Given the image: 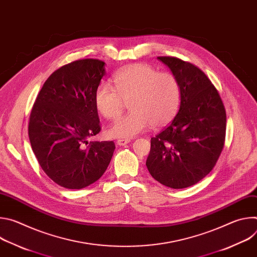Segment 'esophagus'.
<instances>
[{
	"mask_svg": "<svg viewBox=\"0 0 257 257\" xmlns=\"http://www.w3.org/2000/svg\"><path fill=\"white\" fill-rule=\"evenodd\" d=\"M130 142V139H118L117 140V144L120 146H123L125 144H128Z\"/></svg>",
	"mask_w": 257,
	"mask_h": 257,
	"instance_id": "esophagus-1",
	"label": "esophagus"
}]
</instances>
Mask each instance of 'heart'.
<instances>
[{"label": "heart", "mask_w": 257, "mask_h": 257, "mask_svg": "<svg viewBox=\"0 0 257 257\" xmlns=\"http://www.w3.org/2000/svg\"><path fill=\"white\" fill-rule=\"evenodd\" d=\"M117 91L107 82H100L94 92V105L105 119L118 117L129 100L131 112L118 118L106 129L113 138H132L148 129L167 125L175 117L181 96L177 78L155 67L137 63L114 75Z\"/></svg>", "instance_id": "b5f03b06"}]
</instances>
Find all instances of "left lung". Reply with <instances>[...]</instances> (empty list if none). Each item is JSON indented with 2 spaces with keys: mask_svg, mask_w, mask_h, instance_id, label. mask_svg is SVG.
I'll list each match as a JSON object with an SVG mask.
<instances>
[{
  "mask_svg": "<svg viewBox=\"0 0 257 257\" xmlns=\"http://www.w3.org/2000/svg\"><path fill=\"white\" fill-rule=\"evenodd\" d=\"M158 59L180 84V107L170 125L151 139L146 167L161 184L182 189L196 184L214 167L224 148L226 109L198 67L174 57Z\"/></svg>",
  "mask_w": 257,
  "mask_h": 257,
  "instance_id": "left-lung-1",
  "label": "left lung"
}]
</instances>
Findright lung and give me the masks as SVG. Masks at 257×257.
<instances>
[{
	"label": "right lung",
	"mask_w": 257,
	"mask_h": 257,
	"mask_svg": "<svg viewBox=\"0 0 257 257\" xmlns=\"http://www.w3.org/2000/svg\"><path fill=\"white\" fill-rule=\"evenodd\" d=\"M104 65L83 59L56 70L31 109L32 151L44 172L67 189H82L97 181L116 148L113 141H87L100 131L94 92L105 74Z\"/></svg>",
	"instance_id": "1"
}]
</instances>
